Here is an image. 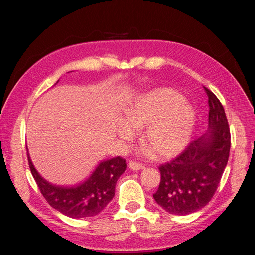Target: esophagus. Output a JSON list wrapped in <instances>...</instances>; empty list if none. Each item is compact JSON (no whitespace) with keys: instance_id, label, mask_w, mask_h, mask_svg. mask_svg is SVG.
Instances as JSON below:
<instances>
[{"instance_id":"esophagus-1","label":"esophagus","mask_w":255,"mask_h":255,"mask_svg":"<svg viewBox=\"0 0 255 255\" xmlns=\"http://www.w3.org/2000/svg\"><path fill=\"white\" fill-rule=\"evenodd\" d=\"M129 167L134 170V171H137V170H140V169H143V165L140 164V163H137V162H134V161H130L129 162Z\"/></svg>"}]
</instances>
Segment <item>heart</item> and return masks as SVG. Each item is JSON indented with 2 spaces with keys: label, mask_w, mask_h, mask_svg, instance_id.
Returning <instances> with one entry per match:
<instances>
[{
  "label": "heart",
  "mask_w": 255,
  "mask_h": 255,
  "mask_svg": "<svg viewBox=\"0 0 255 255\" xmlns=\"http://www.w3.org/2000/svg\"><path fill=\"white\" fill-rule=\"evenodd\" d=\"M125 118L117 126V134L130 140L137 128L144 127L142 141L157 159L176 157L188 145L197 116L194 107L181 94L160 88L136 97L126 107Z\"/></svg>",
  "instance_id": "heart-1"
}]
</instances>
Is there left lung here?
I'll use <instances>...</instances> for the list:
<instances>
[{
  "mask_svg": "<svg viewBox=\"0 0 255 255\" xmlns=\"http://www.w3.org/2000/svg\"><path fill=\"white\" fill-rule=\"evenodd\" d=\"M205 91L210 107L208 130L180 156L159 167L161 181L153 197L173 215H188L207 206L229 161L231 133L224 109L215 94Z\"/></svg>",
  "mask_w": 255,
  "mask_h": 255,
  "instance_id": "8db88e82",
  "label": "left lung"
}]
</instances>
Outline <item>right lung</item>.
Returning <instances> with one entry per match:
<instances>
[{
    "instance_id": "right-lung-1",
    "label": "right lung",
    "mask_w": 255,
    "mask_h": 255,
    "mask_svg": "<svg viewBox=\"0 0 255 255\" xmlns=\"http://www.w3.org/2000/svg\"><path fill=\"white\" fill-rule=\"evenodd\" d=\"M28 159L32 175L47 203L64 215L74 219L98 215L115 196L117 181L126 169L125 160L116 157L99 162L87 179L79 184L60 186L41 177L29 153Z\"/></svg>"
}]
</instances>
